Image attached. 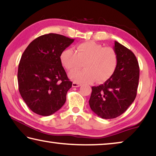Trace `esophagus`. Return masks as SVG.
I'll return each instance as SVG.
<instances>
[{"label": "esophagus", "mask_w": 156, "mask_h": 156, "mask_svg": "<svg viewBox=\"0 0 156 156\" xmlns=\"http://www.w3.org/2000/svg\"><path fill=\"white\" fill-rule=\"evenodd\" d=\"M81 85V84H80V83H76V82H73V84H72V86H73V87H80V86Z\"/></svg>", "instance_id": "esophagus-1"}]
</instances>
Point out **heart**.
Segmentation results:
<instances>
[{
	"label": "heart",
	"mask_w": 156,
	"mask_h": 156,
	"mask_svg": "<svg viewBox=\"0 0 156 156\" xmlns=\"http://www.w3.org/2000/svg\"><path fill=\"white\" fill-rule=\"evenodd\" d=\"M60 60L66 70L75 71L82 67L80 71L69 74L72 80L78 83H101L111 77L117 68L118 57L117 52L111 47H104L93 41L82 43L77 50L66 49L61 53Z\"/></svg>",
	"instance_id": "b5f03b06"
}]
</instances>
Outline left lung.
Wrapping results in <instances>:
<instances>
[{
    "label": "left lung",
    "mask_w": 156,
    "mask_h": 156,
    "mask_svg": "<svg viewBox=\"0 0 156 156\" xmlns=\"http://www.w3.org/2000/svg\"><path fill=\"white\" fill-rule=\"evenodd\" d=\"M117 68L104 84L92 87L89 100L92 111L104 119L117 118L135 99L139 78V66L135 55L128 48L115 41Z\"/></svg>",
    "instance_id": "obj_1"
}]
</instances>
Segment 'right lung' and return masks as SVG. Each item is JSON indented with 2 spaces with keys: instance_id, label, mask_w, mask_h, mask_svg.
Masks as SVG:
<instances>
[{
  "instance_id": "add662e5",
  "label": "right lung",
  "mask_w": 156,
  "mask_h": 156,
  "mask_svg": "<svg viewBox=\"0 0 156 156\" xmlns=\"http://www.w3.org/2000/svg\"><path fill=\"white\" fill-rule=\"evenodd\" d=\"M74 41L62 35L39 36L23 52L18 67L19 91L29 108L48 116L59 110L72 86L60 55Z\"/></svg>"
}]
</instances>
